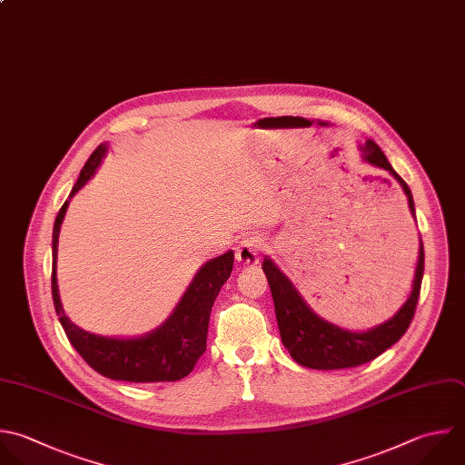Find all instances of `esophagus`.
I'll use <instances>...</instances> for the list:
<instances>
[{
	"label": "esophagus",
	"instance_id": "1",
	"mask_svg": "<svg viewBox=\"0 0 465 465\" xmlns=\"http://www.w3.org/2000/svg\"><path fill=\"white\" fill-rule=\"evenodd\" d=\"M262 247H263V242L260 236H247L236 247V260L243 265H254L260 260Z\"/></svg>",
	"mask_w": 465,
	"mask_h": 465
}]
</instances>
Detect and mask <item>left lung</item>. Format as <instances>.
<instances>
[{"instance_id":"8db88e82","label":"left lung","mask_w":465,"mask_h":465,"mask_svg":"<svg viewBox=\"0 0 465 465\" xmlns=\"http://www.w3.org/2000/svg\"><path fill=\"white\" fill-rule=\"evenodd\" d=\"M360 151L367 163L387 171L400 183L407 196L409 211L416 220L411 189L391 167L381 149L372 140H367L365 145H360ZM262 269L267 276L272 292L282 343L294 358V361H298L303 367L322 371L347 369L374 360L391 345H394L407 331L420 298V287L423 278V243L420 240L412 291L407 302L391 320L363 332L347 331L320 318L305 303V300L300 296L291 280L278 269V265L269 256L263 258Z\"/></svg>"}]
</instances>
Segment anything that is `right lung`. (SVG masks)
<instances>
[{"mask_svg": "<svg viewBox=\"0 0 465 465\" xmlns=\"http://www.w3.org/2000/svg\"><path fill=\"white\" fill-rule=\"evenodd\" d=\"M105 153L107 145H98L84 165L69 198H73L91 180ZM67 207L69 200L62 205L53 231V300L60 323L73 347L96 372L111 380L143 383L176 381L185 378L207 349L211 309L222 285L231 276L234 252L227 251L225 254L203 263L174 307L173 314L158 329L136 338H109L93 334L74 325L65 316L58 292V238Z\"/></svg>", "mask_w": 465, "mask_h": 465, "instance_id": "right-lung-1", "label": "right lung"}]
</instances>
